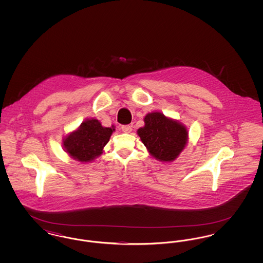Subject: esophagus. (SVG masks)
<instances>
[{
  "mask_svg": "<svg viewBox=\"0 0 263 263\" xmlns=\"http://www.w3.org/2000/svg\"><path fill=\"white\" fill-rule=\"evenodd\" d=\"M121 130H122V132H124V133H130V132L132 131V127L129 125H123L121 127Z\"/></svg>",
  "mask_w": 263,
  "mask_h": 263,
  "instance_id": "esophagus-1",
  "label": "esophagus"
}]
</instances>
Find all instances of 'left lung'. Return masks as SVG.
I'll return each instance as SVG.
<instances>
[{
	"label": "left lung",
	"mask_w": 263,
	"mask_h": 263,
	"mask_svg": "<svg viewBox=\"0 0 263 263\" xmlns=\"http://www.w3.org/2000/svg\"><path fill=\"white\" fill-rule=\"evenodd\" d=\"M137 134L151 156L163 163L178 158L188 142L187 128L160 111L148 113Z\"/></svg>",
	"instance_id": "8db88e82"
}]
</instances>
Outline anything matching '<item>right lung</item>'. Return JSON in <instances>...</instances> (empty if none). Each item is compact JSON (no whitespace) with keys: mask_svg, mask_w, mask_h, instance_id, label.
Returning a JSON list of instances; mask_svg holds the SVG:
<instances>
[{"mask_svg":"<svg viewBox=\"0 0 263 263\" xmlns=\"http://www.w3.org/2000/svg\"><path fill=\"white\" fill-rule=\"evenodd\" d=\"M115 131L114 126L103 127L96 118L87 119L63 138L64 151L76 161L90 163L103 153Z\"/></svg>","mask_w":263,"mask_h":263,"instance_id":"obj_1","label":"right lung"}]
</instances>
